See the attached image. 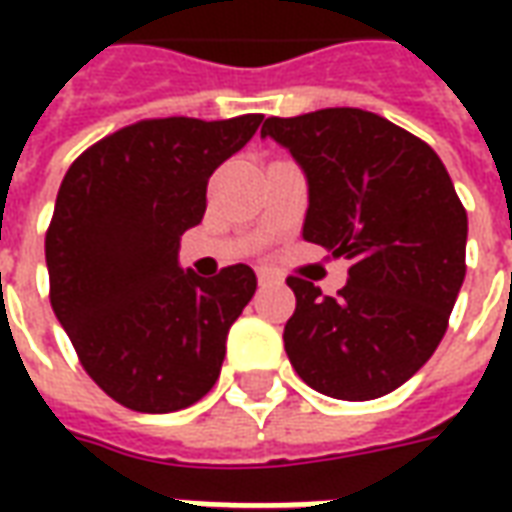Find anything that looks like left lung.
Segmentation results:
<instances>
[{
	"label": "left lung",
	"mask_w": 512,
	"mask_h": 512,
	"mask_svg": "<svg viewBox=\"0 0 512 512\" xmlns=\"http://www.w3.org/2000/svg\"><path fill=\"white\" fill-rule=\"evenodd\" d=\"M252 139L241 120H145L73 161L46 233L51 310L87 376L120 406L169 414L208 395L255 271L180 263L213 169Z\"/></svg>",
	"instance_id": "left-lung-1"
}]
</instances>
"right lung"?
<instances>
[{
    "instance_id": "1",
    "label": "right lung",
    "mask_w": 512,
    "mask_h": 512,
    "mask_svg": "<svg viewBox=\"0 0 512 512\" xmlns=\"http://www.w3.org/2000/svg\"><path fill=\"white\" fill-rule=\"evenodd\" d=\"M354 114L323 109L268 136L310 175L304 241L351 263L334 296L290 279V365L323 395L373 400L406 384L444 337L466 274V211L439 158L378 145L367 112Z\"/></svg>"
}]
</instances>
